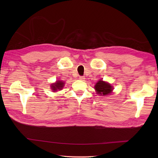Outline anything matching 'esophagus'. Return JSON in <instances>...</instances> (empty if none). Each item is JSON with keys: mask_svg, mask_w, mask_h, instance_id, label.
Wrapping results in <instances>:
<instances>
[{"mask_svg": "<svg viewBox=\"0 0 158 158\" xmlns=\"http://www.w3.org/2000/svg\"><path fill=\"white\" fill-rule=\"evenodd\" d=\"M79 79L80 80H81V81H84L85 78V77H83V76H80Z\"/></svg>", "mask_w": 158, "mask_h": 158, "instance_id": "34e87169", "label": "esophagus"}]
</instances>
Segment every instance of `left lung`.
<instances>
[{
    "mask_svg": "<svg viewBox=\"0 0 158 158\" xmlns=\"http://www.w3.org/2000/svg\"><path fill=\"white\" fill-rule=\"evenodd\" d=\"M96 92L97 94L99 96H107L110 94L113 91V86L110 85V83L102 81V80H99V81L96 83L94 86Z\"/></svg>",
    "mask_w": 158,
    "mask_h": 158,
    "instance_id": "left-lung-1",
    "label": "left lung"
}]
</instances>
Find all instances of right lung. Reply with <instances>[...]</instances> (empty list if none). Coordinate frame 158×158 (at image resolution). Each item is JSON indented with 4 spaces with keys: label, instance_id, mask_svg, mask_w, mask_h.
I'll use <instances>...</instances> for the list:
<instances>
[{
    "label": "right lung",
    "instance_id": "add662e5",
    "mask_svg": "<svg viewBox=\"0 0 158 158\" xmlns=\"http://www.w3.org/2000/svg\"><path fill=\"white\" fill-rule=\"evenodd\" d=\"M64 86V82L58 80L56 83H53L51 85V89L53 90V92H57L58 90H61Z\"/></svg>",
    "mask_w": 158,
    "mask_h": 158
}]
</instances>
